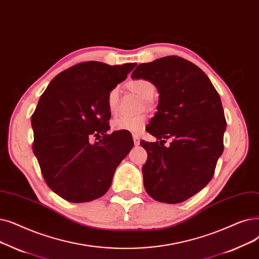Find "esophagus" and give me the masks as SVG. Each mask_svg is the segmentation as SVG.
<instances>
[{"label":"esophagus","instance_id":"esophagus-1","mask_svg":"<svg viewBox=\"0 0 259 259\" xmlns=\"http://www.w3.org/2000/svg\"><path fill=\"white\" fill-rule=\"evenodd\" d=\"M132 138H133L134 144H136L137 146H138V145H140V137L138 136V134H133V136H132Z\"/></svg>","mask_w":259,"mask_h":259}]
</instances>
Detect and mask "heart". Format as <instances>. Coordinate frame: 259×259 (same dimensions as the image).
Returning a JSON list of instances; mask_svg holds the SVG:
<instances>
[{"instance_id": "b5f03b06", "label": "heart", "mask_w": 259, "mask_h": 259, "mask_svg": "<svg viewBox=\"0 0 259 259\" xmlns=\"http://www.w3.org/2000/svg\"><path fill=\"white\" fill-rule=\"evenodd\" d=\"M128 88L133 93H136L142 98H144V102L146 105L150 104L151 98L155 93V85L151 81L147 79H143V78L128 82ZM107 102H108L109 110L112 112V113H114V112L117 111L118 103H119L118 87L113 88L109 92ZM146 120H147V116L145 114H140L136 116L121 115L112 121V128L116 131H129V132L137 133L144 128Z\"/></svg>"}]
</instances>
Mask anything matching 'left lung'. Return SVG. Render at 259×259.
<instances>
[{"label":"left lung","mask_w":259,"mask_h":259,"mask_svg":"<svg viewBox=\"0 0 259 259\" xmlns=\"http://www.w3.org/2000/svg\"><path fill=\"white\" fill-rule=\"evenodd\" d=\"M131 77L151 81L160 94L146 130L162 141L141 142L148 154L145 189L156 201L180 203L208 184L223 152L227 120L220 96L200 67L178 56L141 63ZM168 138L173 141L166 148Z\"/></svg>","instance_id":"8db88e82"}]
</instances>
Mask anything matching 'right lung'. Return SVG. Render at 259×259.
<instances>
[{"label": "right lung", "instance_id": "obj_1", "mask_svg": "<svg viewBox=\"0 0 259 259\" xmlns=\"http://www.w3.org/2000/svg\"><path fill=\"white\" fill-rule=\"evenodd\" d=\"M136 65L78 63L56 76L41 95L31 115L32 151L47 184L64 200L81 203L104 196L132 149L128 133H107V98ZM92 136L102 139L91 144Z\"/></svg>", "mask_w": 259, "mask_h": 259}]
</instances>
